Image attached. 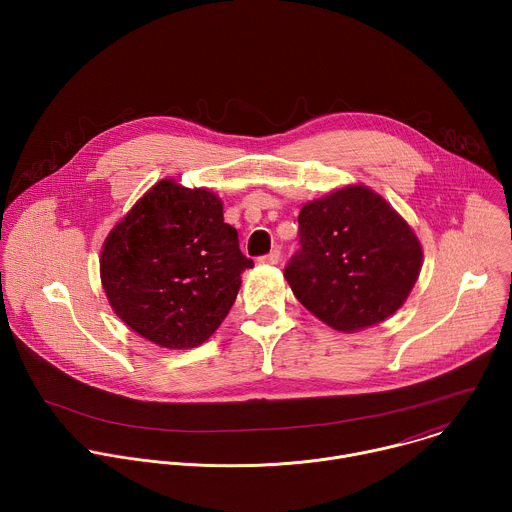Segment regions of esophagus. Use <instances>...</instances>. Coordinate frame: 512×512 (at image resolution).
<instances>
[{"mask_svg":"<svg viewBox=\"0 0 512 512\" xmlns=\"http://www.w3.org/2000/svg\"><path fill=\"white\" fill-rule=\"evenodd\" d=\"M279 257H281V253H279V249H271L267 255H263L259 261L263 263V265H275V263H279Z\"/></svg>","mask_w":512,"mask_h":512,"instance_id":"esophagus-1","label":"esophagus"}]
</instances>
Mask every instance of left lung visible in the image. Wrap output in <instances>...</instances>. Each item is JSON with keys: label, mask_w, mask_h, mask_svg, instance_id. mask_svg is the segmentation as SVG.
Segmentation results:
<instances>
[{"label": "left lung", "mask_w": 512, "mask_h": 512, "mask_svg": "<svg viewBox=\"0 0 512 512\" xmlns=\"http://www.w3.org/2000/svg\"><path fill=\"white\" fill-rule=\"evenodd\" d=\"M300 249L285 265L294 296L338 332L393 316L421 271V243L367 186H346L302 206Z\"/></svg>", "instance_id": "left-lung-1"}]
</instances>
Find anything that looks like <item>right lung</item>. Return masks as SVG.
Masks as SVG:
<instances>
[{
    "label": "right lung",
    "mask_w": 512,
    "mask_h": 512,
    "mask_svg": "<svg viewBox=\"0 0 512 512\" xmlns=\"http://www.w3.org/2000/svg\"><path fill=\"white\" fill-rule=\"evenodd\" d=\"M101 281L115 314L162 348L208 340L237 300L241 273L253 267L223 202L206 188L174 180L145 192L109 233Z\"/></svg>",
    "instance_id": "add662e5"
}]
</instances>
